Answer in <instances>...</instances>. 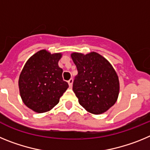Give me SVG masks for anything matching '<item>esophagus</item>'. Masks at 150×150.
Segmentation results:
<instances>
[{
	"label": "esophagus",
	"instance_id": "1",
	"mask_svg": "<svg viewBox=\"0 0 150 150\" xmlns=\"http://www.w3.org/2000/svg\"><path fill=\"white\" fill-rule=\"evenodd\" d=\"M67 83H68V85H69V87L72 86V85H73V79H69L68 82H67Z\"/></svg>",
	"mask_w": 150,
	"mask_h": 150
}]
</instances>
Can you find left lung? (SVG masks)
Instances as JSON below:
<instances>
[{
	"instance_id": "left-lung-1",
	"label": "left lung",
	"mask_w": 150,
	"mask_h": 150,
	"mask_svg": "<svg viewBox=\"0 0 150 150\" xmlns=\"http://www.w3.org/2000/svg\"><path fill=\"white\" fill-rule=\"evenodd\" d=\"M71 58L78 74L73 91L79 104L92 114H101L116 102L120 81L116 71L107 59L91 52L88 54L73 52Z\"/></svg>"
}]
</instances>
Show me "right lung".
<instances>
[{
	"label": "right lung",
	"instance_id": "1",
	"mask_svg": "<svg viewBox=\"0 0 150 150\" xmlns=\"http://www.w3.org/2000/svg\"><path fill=\"white\" fill-rule=\"evenodd\" d=\"M62 56L60 52L40 50L29 58L22 69L18 79L19 93L24 104L34 112L51 110L68 88L59 66Z\"/></svg>",
	"mask_w": 150,
	"mask_h": 150
}]
</instances>
